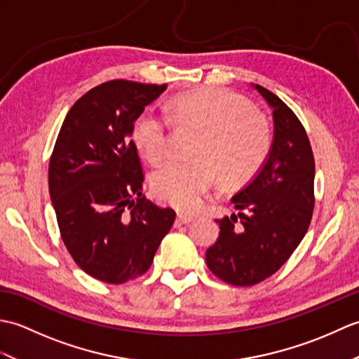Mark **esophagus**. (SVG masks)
<instances>
[{"instance_id": "34e87169", "label": "esophagus", "mask_w": 359, "mask_h": 359, "mask_svg": "<svg viewBox=\"0 0 359 359\" xmlns=\"http://www.w3.org/2000/svg\"><path fill=\"white\" fill-rule=\"evenodd\" d=\"M194 217L193 216H187V215H177V219H175V225H187L189 222H193Z\"/></svg>"}]
</instances>
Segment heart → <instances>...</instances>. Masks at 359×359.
<instances>
[{
	"mask_svg": "<svg viewBox=\"0 0 359 359\" xmlns=\"http://www.w3.org/2000/svg\"><path fill=\"white\" fill-rule=\"evenodd\" d=\"M202 133L194 162H168L152 174L151 188L158 201L179 211L193 212L217 180L228 184L250 179L265 162L271 137L264 117L239 95L220 89L184 93L165 106V114L144 108L135 117L133 140L151 163L166 154L170 121ZM210 158L212 164L206 158Z\"/></svg>",
	"mask_w": 359,
	"mask_h": 359,
	"instance_id": "obj_1",
	"label": "heart"
}]
</instances>
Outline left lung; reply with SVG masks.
<instances>
[{"mask_svg": "<svg viewBox=\"0 0 359 359\" xmlns=\"http://www.w3.org/2000/svg\"><path fill=\"white\" fill-rule=\"evenodd\" d=\"M255 88L273 108V147L262 170L231 199L238 215L216 220L219 238L205 256L212 274L236 287L259 284L288 261L315 207V157L306 128L278 95Z\"/></svg>", "mask_w": 359, "mask_h": 359, "instance_id": "obj_1", "label": "left lung"}]
</instances>
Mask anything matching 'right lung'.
I'll return each mask as SVG.
<instances>
[{
    "mask_svg": "<svg viewBox=\"0 0 359 359\" xmlns=\"http://www.w3.org/2000/svg\"><path fill=\"white\" fill-rule=\"evenodd\" d=\"M166 85L111 80L67 112L49 160V194L60 234L80 269L106 284L147 273L175 212L143 191L135 117Z\"/></svg>",
    "mask_w": 359,
    "mask_h": 359,
    "instance_id": "1",
    "label": "right lung"
}]
</instances>
